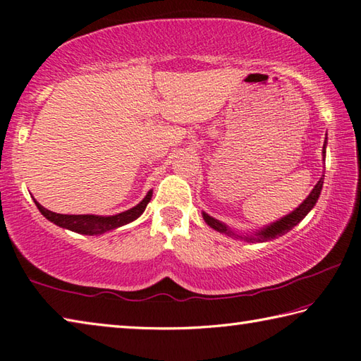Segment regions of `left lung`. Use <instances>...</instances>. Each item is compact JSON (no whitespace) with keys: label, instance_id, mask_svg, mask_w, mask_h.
I'll use <instances>...</instances> for the list:
<instances>
[{"label":"left lung","instance_id":"left-lung-1","mask_svg":"<svg viewBox=\"0 0 361 361\" xmlns=\"http://www.w3.org/2000/svg\"><path fill=\"white\" fill-rule=\"evenodd\" d=\"M326 144L327 142H324V157H326ZM322 185H324V178H321L319 181H317V185L312 190V194H310L307 199L302 202V204H300L299 208H295L291 214L281 217L280 221L274 222L272 225H269V227L259 230L258 233H255V235L239 236V235H236V233H233L227 227V225H224L222 222H219L217 219L208 216L207 213H203V219H204V222H207L211 228H214L219 233H225V235L233 236V238H236V239H244V241H247V243H266V241H271V239H275V238H279L281 235H285V233H288L289 230H293L295 225H298L302 221V219L305 217L310 213V211H312V208L316 204L317 199H319L321 190H322Z\"/></svg>","mask_w":361,"mask_h":361}]
</instances>
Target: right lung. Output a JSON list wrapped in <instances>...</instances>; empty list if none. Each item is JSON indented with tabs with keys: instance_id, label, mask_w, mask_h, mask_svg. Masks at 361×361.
I'll return each instance as SVG.
<instances>
[{
	"instance_id": "right-lung-1",
	"label": "right lung",
	"mask_w": 361,
	"mask_h": 361,
	"mask_svg": "<svg viewBox=\"0 0 361 361\" xmlns=\"http://www.w3.org/2000/svg\"><path fill=\"white\" fill-rule=\"evenodd\" d=\"M150 199H152V190L145 195V199L139 204H136L134 208L123 211V213L116 214V216H108V217L92 216V214H58L44 208L35 200L34 202H35V207L39 208L40 213L44 214L49 222L59 225L62 228L81 233V235L94 236V235H102L104 231L114 230V228L122 227V225L136 221V219L145 211Z\"/></svg>"
}]
</instances>
